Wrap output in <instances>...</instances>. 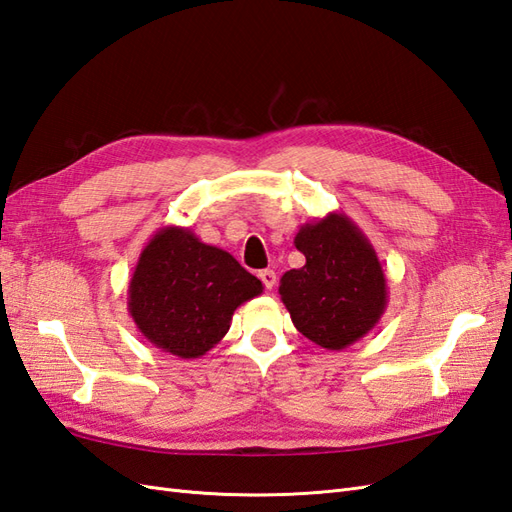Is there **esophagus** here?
Returning a JSON list of instances; mask_svg holds the SVG:
<instances>
[{"instance_id":"esophagus-1","label":"esophagus","mask_w":512,"mask_h":512,"mask_svg":"<svg viewBox=\"0 0 512 512\" xmlns=\"http://www.w3.org/2000/svg\"><path fill=\"white\" fill-rule=\"evenodd\" d=\"M258 278L263 280V284H265V289L267 291H271L273 286H276V282H278V278H276V271H271V269H263L258 273Z\"/></svg>"}]
</instances>
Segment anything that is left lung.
Segmentation results:
<instances>
[{
  "label": "left lung",
  "instance_id": "left-lung-1",
  "mask_svg": "<svg viewBox=\"0 0 512 512\" xmlns=\"http://www.w3.org/2000/svg\"><path fill=\"white\" fill-rule=\"evenodd\" d=\"M293 243L306 265L280 278L282 304L306 339L341 352L376 328L389 302L376 249L343 213L304 223Z\"/></svg>",
  "mask_w": 512,
  "mask_h": 512
}]
</instances>
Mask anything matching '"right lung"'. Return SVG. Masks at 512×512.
Instances as JSON below:
<instances>
[{
  "mask_svg": "<svg viewBox=\"0 0 512 512\" xmlns=\"http://www.w3.org/2000/svg\"><path fill=\"white\" fill-rule=\"evenodd\" d=\"M263 293V282L232 254L191 228L165 226L143 247L128 286V313L158 350L199 358L228 334L234 310Z\"/></svg>",
  "mask_w": 512,
  "mask_h": 512,
  "instance_id": "obj_1",
  "label": "right lung"
}]
</instances>
